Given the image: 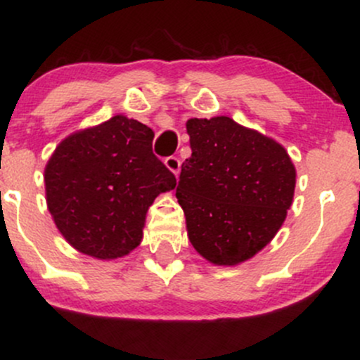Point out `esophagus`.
Segmentation results:
<instances>
[{"mask_svg": "<svg viewBox=\"0 0 360 360\" xmlns=\"http://www.w3.org/2000/svg\"><path fill=\"white\" fill-rule=\"evenodd\" d=\"M164 162H166V166H167L169 171L174 172L176 176L179 174V171H181V160H179V157L169 155V157H166V160H164Z\"/></svg>", "mask_w": 360, "mask_h": 360, "instance_id": "1", "label": "esophagus"}]
</instances>
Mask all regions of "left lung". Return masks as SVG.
Here are the masks:
<instances>
[{
	"label": "left lung",
	"mask_w": 360,
	"mask_h": 360,
	"mask_svg": "<svg viewBox=\"0 0 360 360\" xmlns=\"http://www.w3.org/2000/svg\"><path fill=\"white\" fill-rule=\"evenodd\" d=\"M193 154L181 166L176 198L193 247L218 266L254 257L283 225L296 171L274 140L229 117L186 123Z\"/></svg>",
	"instance_id": "left-lung-1"
}]
</instances>
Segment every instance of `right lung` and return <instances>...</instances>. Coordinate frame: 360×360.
<instances>
[{
    "label": "right lung",
    "mask_w": 360,
    "mask_h": 360,
    "mask_svg": "<svg viewBox=\"0 0 360 360\" xmlns=\"http://www.w3.org/2000/svg\"><path fill=\"white\" fill-rule=\"evenodd\" d=\"M152 140V128L117 115L59 143L45 167V191L49 212L74 249L117 259L139 245L148 206L176 188Z\"/></svg>",
    "instance_id": "obj_1"
}]
</instances>
